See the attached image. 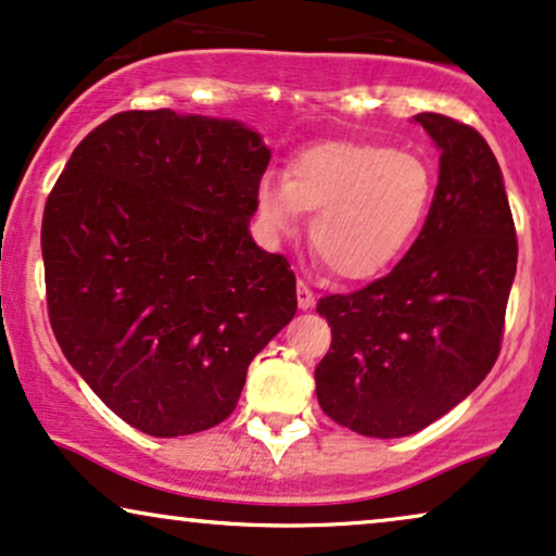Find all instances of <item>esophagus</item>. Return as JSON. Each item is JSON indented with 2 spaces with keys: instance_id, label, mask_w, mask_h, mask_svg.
I'll return each mask as SVG.
<instances>
[{
  "instance_id": "34e87169",
  "label": "esophagus",
  "mask_w": 556,
  "mask_h": 556,
  "mask_svg": "<svg viewBox=\"0 0 556 556\" xmlns=\"http://www.w3.org/2000/svg\"><path fill=\"white\" fill-rule=\"evenodd\" d=\"M315 305V294L305 282H298V307L300 311H311Z\"/></svg>"
}]
</instances>
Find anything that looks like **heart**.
<instances>
[{"label": "heart", "mask_w": 556, "mask_h": 556, "mask_svg": "<svg viewBox=\"0 0 556 556\" xmlns=\"http://www.w3.org/2000/svg\"><path fill=\"white\" fill-rule=\"evenodd\" d=\"M433 202V172L410 151L371 143H328L305 151L287 179L264 174L256 210L271 236L300 226L302 210L315 213V256L343 279H369L405 254L424 228Z\"/></svg>", "instance_id": "1"}]
</instances>
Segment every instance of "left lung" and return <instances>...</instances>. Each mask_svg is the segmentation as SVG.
Returning <instances> with one entry per match:
<instances>
[{
	"label": "left lung",
	"mask_w": 556,
	"mask_h": 556,
	"mask_svg": "<svg viewBox=\"0 0 556 556\" xmlns=\"http://www.w3.org/2000/svg\"><path fill=\"white\" fill-rule=\"evenodd\" d=\"M413 121L441 153L424 230L388 277L318 302L333 336L315 367L318 403L330 420L371 439L431 426L488 377L518 262L488 140L435 112Z\"/></svg>",
	"instance_id": "1"
}]
</instances>
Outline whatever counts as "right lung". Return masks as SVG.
<instances>
[{
	"mask_svg": "<svg viewBox=\"0 0 556 556\" xmlns=\"http://www.w3.org/2000/svg\"><path fill=\"white\" fill-rule=\"evenodd\" d=\"M269 159L228 117L121 112L76 146L48 197L55 341L138 431L226 420L249 364L298 313L290 264L249 230Z\"/></svg>",
	"mask_w": 556,
	"mask_h": 556,
	"instance_id": "right-lung-1",
	"label": "right lung"
}]
</instances>
